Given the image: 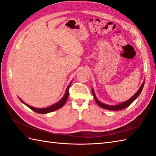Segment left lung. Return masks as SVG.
Returning a JSON list of instances; mask_svg holds the SVG:
<instances>
[{"mask_svg": "<svg viewBox=\"0 0 156 156\" xmlns=\"http://www.w3.org/2000/svg\"><path fill=\"white\" fill-rule=\"evenodd\" d=\"M144 84H145V81H143V84L141 85V86L140 87V88L139 89V90L137 91L136 93L131 98H130L128 100V101H126L124 102H122L121 104L119 105H105L104 103H102V102H101L100 101H98V99L96 98V95L94 94V90L92 89V94L94 95V99H95V101L97 103V105H98V106H100V107L105 108V109H107V110H110V111H119V110H122V109H124V108L128 107L129 105H130L132 104V102H133L135 99H136L138 96H139L140 95V92H142L143 90V88L144 87Z\"/></svg>", "mask_w": 156, "mask_h": 156, "instance_id": "left-lung-1", "label": "left lung"}]
</instances>
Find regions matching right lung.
Returning a JSON list of instances; mask_svg holds the SVG:
<instances>
[{"label":"right lung","mask_w":156,"mask_h":156,"mask_svg":"<svg viewBox=\"0 0 156 156\" xmlns=\"http://www.w3.org/2000/svg\"><path fill=\"white\" fill-rule=\"evenodd\" d=\"M72 82H70V84L69 85L68 87H67L66 89V93L65 94H64V97L62 98L60 101L59 102H58L57 103H55L54 105H53L51 106H50V107H47V108H35V107H31V106L28 105L27 104H26L24 102H23L21 99L20 98V101H21L23 104L26 105V106H27L28 107H29L30 108V109H32V111H35V112H37L38 113H41V114H45V113H50V112H52V111H54L55 110H58L59 109V108H60L61 107H62L63 106L65 105V103L66 102V101L67 99H68V97H69V88H70V84H71Z\"/></svg>","instance_id":"1"}]
</instances>
